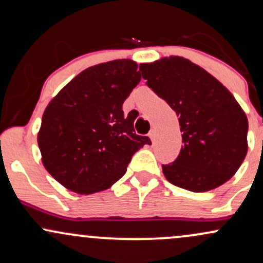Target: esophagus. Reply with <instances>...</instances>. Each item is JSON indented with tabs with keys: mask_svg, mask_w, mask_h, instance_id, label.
<instances>
[{
	"mask_svg": "<svg viewBox=\"0 0 263 263\" xmlns=\"http://www.w3.org/2000/svg\"><path fill=\"white\" fill-rule=\"evenodd\" d=\"M148 137H149L151 140H152V141H155V137H156V132H155V129H152V131H149Z\"/></svg>",
	"mask_w": 263,
	"mask_h": 263,
	"instance_id": "1",
	"label": "esophagus"
}]
</instances>
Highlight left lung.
<instances>
[{
    "label": "left lung",
    "instance_id": "left-lung-1",
    "mask_svg": "<svg viewBox=\"0 0 263 263\" xmlns=\"http://www.w3.org/2000/svg\"><path fill=\"white\" fill-rule=\"evenodd\" d=\"M140 70L179 117L183 146L176 161L162 165L168 182L195 193L228 182L247 153L249 122L234 95L182 57L142 64Z\"/></svg>",
    "mask_w": 263,
    "mask_h": 263
}]
</instances>
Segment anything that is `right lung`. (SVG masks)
<instances>
[{
  "label": "right lung",
  "instance_id": "add662e5",
  "mask_svg": "<svg viewBox=\"0 0 263 263\" xmlns=\"http://www.w3.org/2000/svg\"><path fill=\"white\" fill-rule=\"evenodd\" d=\"M137 63L112 60L74 78L45 108L38 146L45 170L78 194L110 188L132 156L152 142L136 135L122 105L141 81Z\"/></svg>",
  "mask_w": 263,
  "mask_h": 263
}]
</instances>
